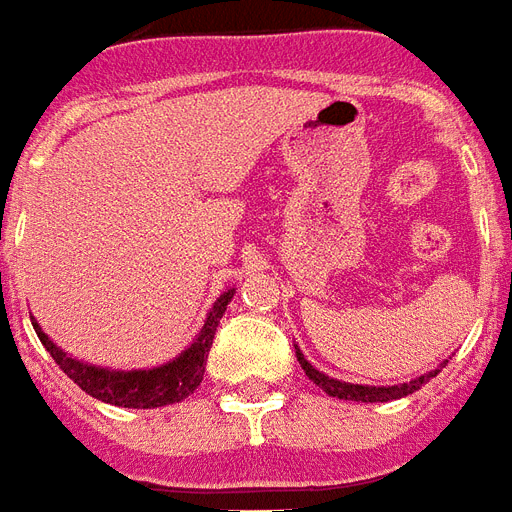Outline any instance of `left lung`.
I'll use <instances>...</instances> for the list:
<instances>
[{
	"instance_id": "8db88e82",
	"label": "left lung",
	"mask_w": 512,
	"mask_h": 512,
	"mask_svg": "<svg viewBox=\"0 0 512 512\" xmlns=\"http://www.w3.org/2000/svg\"><path fill=\"white\" fill-rule=\"evenodd\" d=\"M296 357L298 365L304 367V372L309 375V380H314L317 386L325 391V394L335 396V399H349V402H394V399H402V396L415 394L420 386H425L428 380L436 378L441 372V367H447L449 359H444L436 370L423 372L420 378L410 380V383H396V386H362V383H346V380L330 378L325 372H320L317 367L304 357V351L296 346Z\"/></svg>"
}]
</instances>
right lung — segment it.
<instances>
[{"label": "right lung", "instance_id": "add662e5", "mask_svg": "<svg viewBox=\"0 0 512 512\" xmlns=\"http://www.w3.org/2000/svg\"><path fill=\"white\" fill-rule=\"evenodd\" d=\"M235 296V288L224 290L222 296L216 298L211 312H208L206 322L200 327V333L192 338L179 357L171 362H163L158 367H147V370H113V367H100L84 359L71 357L68 351H63L52 338L42 330V325L31 317L39 341L44 343V349L52 354L60 370L68 378L87 391L89 396L100 399L105 404H116V407H132V410H153V407H166V404H177L195 391L203 380L206 372V359L214 343L216 327L219 320L227 312V304Z\"/></svg>", "mask_w": 512, "mask_h": 512}]
</instances>
